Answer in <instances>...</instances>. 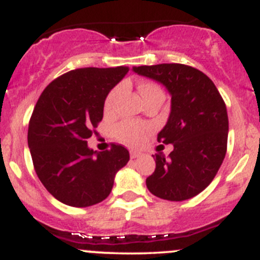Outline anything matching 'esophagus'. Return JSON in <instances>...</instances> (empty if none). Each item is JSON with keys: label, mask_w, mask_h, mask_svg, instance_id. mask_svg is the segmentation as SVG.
Segmentation results:
<instances>
[{"label": "esophagus", "mask_w": 260, "mask_h": 260, "mask_svg": "<svg viewBox=\"0 0 260 260\" xmlns=\"http://www.w3.org/2000/svg\"><path fill=\"white\" fill-rule=\"evenodd\" d=\"M129 155H131V157H132V158H137V157H140L141 153L137 152V151H131Z\"/></svg>", "instance_id": "esophagus-1"}]
</instances>
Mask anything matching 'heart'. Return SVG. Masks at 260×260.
I'll list each match as a JSON object with an SVG mask.
<instances>
[{
	"label": "heart",
	"mask_w": 260,
	"mask_h": 260,
	"mask_svg": "<svg viewBox=\"0 0 260 260\" xmlns=\"http://www.w3.org/2000/svg\"><path fill=\"white\" fill-rule=\"evenodd\" d=\"M122 85H118V86L113 87L108 92L104 102L105 114H112L114 112L115 103H117L118 96L122 92ZM138 92H140L143 102L155 96L164 98V91L161 90V87L152 81H141L138 84ZM148 129H150V127L146 123L135 122V120H124V122L119 123L115 127L114 135L115 138L118 141H120L122 143H124V145L131 146V147H136V146H140L145 141Z\"/></svg>",
	"instance_id": "obj_1"
}]
</instances>
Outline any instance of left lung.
I'll return each mask as SVG.
<instances>
[{"instance_id": "obj_1", "label": "left lung", "mask_w": 260, "mask_h": 260, "mask_svg": "<svg viewBox=\"0 0 260 260\" xmlns=\"http://www.w3.org/2000/svg\"><path fill=\"white\" fill-rule=\"evenodd\" d=\"M162 84L171 95L168 123L158 142L173 143L169 157L153 155L156 168L146 179L148 190L168 201H185L205 190L217 174L228 150L229 118L212 80L181 63L133 67Z\"/></svg>"}]
</instances>
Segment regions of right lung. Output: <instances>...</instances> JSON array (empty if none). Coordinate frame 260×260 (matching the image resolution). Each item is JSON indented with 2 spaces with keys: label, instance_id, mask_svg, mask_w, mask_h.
I'll return each instance as SVG.
<instances>
[{
  "label": "right lung",
  "instance_id": "1",
  "mask_svg": "<svg viewBox=\"0 0 260 260\" xmlns=\"http://www.w3.org/2000/svg\"><path fill=\"white\" fill-rule=\"evenodd\" d=\"M128 71L118 66L66 72L35 104L27 129L32 165L45 189L64 205L89 207L104 201L115 173L129 160L127 148L118 143L103 152L87 147L103 119L108 92Z\"/></svg>",
  "mask_w": 260,
  "mask_h": 260
}]
</instances>
